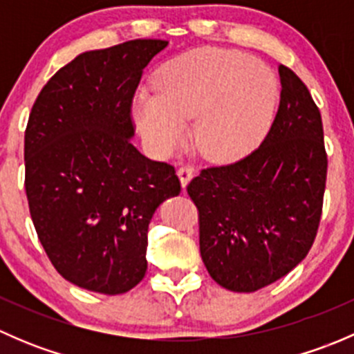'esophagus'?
Returning a JSON list of instances; mask_svg holds the SVG:
<instances>
[{
	"mask_svg": "<svg viewBox=\"0 0 354 354\" xmlns=\"http://www.w3.org/2000/svg\"><path fill=\"white\" fill-rule=\"evenodd\" d=\"M194 174H195V169L192 166H188V164H185V166H181L180 169H178V178H180V181H181V187H187L188 185V181L192 180V178H194Z\"/></svg>",
	"mask_w": 354,
	"mask_h": 354,
	"instance_id": "34e87169",
	"label": "esophagus"
}]
</instances>
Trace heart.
Masks as SVG:
<instances>
[{
  "mask_svg": "<svg viewBox=\"0 0 354 354\" xmlns=\"http://www.w3.org/2000/svg\"><path fill=\"white\" fill-rule=\"evenodd\" d=\"M160 92L144 87L133 101V116L157 154H169L194 123L195 144L210 160L246 154L266 135L277 101L272 70L240 51L202 48L166 63Z\"/></svg>",
  "mask_w": 354,
  "mask_h": 354,
  "instance_id": "obj_1",
  "label": "heart"
}]
</instances>
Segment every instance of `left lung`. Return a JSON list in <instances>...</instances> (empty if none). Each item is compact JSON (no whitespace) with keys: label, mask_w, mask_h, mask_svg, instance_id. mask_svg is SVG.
I'll return each instance as SVG.
<instances>
[{"label":"left lung","mask_w":354,"mask_h":354,"mask_svg":"<svg viewBox=\"0 0 354 354\" xmlns=\"http://www.w3.org/2000/svg\"><path fill=\"white\" fill-rule=\"evenodd\" d=\"M279 77V108L262 144L236 162L202 169L187 187L198 209L200 255L230 291L286 276L312 248L322 216V116L295 71L281 65Z\"/></svg>","instance_id":"1"}]
</instances>
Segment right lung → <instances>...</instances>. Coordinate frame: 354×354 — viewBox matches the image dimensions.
Instances as JSON below:
<instances>
[{
  "instance_id": "obj_1",
  "label": "right lung",
  "mask_w": 354,
  "mask_h": 354,
  "mask_svg": "<svg viewBox=\"0 0 354 354\" xmlns=\"http://www.w3.org/2000/svg\"><path fill=\"white\" fill-rule=\"evenodd\" d=\"M167 41L135 39L78 55L56 71L25 130V192L55 269L75 286L121 295L147 270L156 209L180 195L171 164L131 144V102Z\"/></svg>"
}]
</instances>
